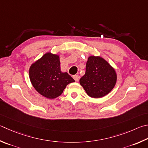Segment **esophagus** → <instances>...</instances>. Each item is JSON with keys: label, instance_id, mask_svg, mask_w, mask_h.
<instances>
[{"label": "esophagus", "instance_id": "1", "mask_svg": "<svg viewBox=\"0 0 148 148\" xmlns=\"http://www.w3.org/2000/svg\"><path fill=\"white\" fill-rule=\"evenodd\" d=\"M73 78L74 79L75 81H76V82H77L79 81V76H77V75H75V76H73Z\"/></svg>", "mask_w": 148, "mask_h": 148}]
</instances>
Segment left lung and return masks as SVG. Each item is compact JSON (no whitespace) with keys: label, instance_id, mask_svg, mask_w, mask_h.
<instances>
[{"label":"left lung","instance_id":"1","mask_svg":"<svg viewBox=\"0 0 148 148\" xmlns=\"http://www.w3.org/2000/svg\"><path fill=\"white\" fill-rule=\"evenodd\" d=\"M85 71L79 83L90 97H103L108 95L116 85V71L100 56H89L86 63Z\"/></svg>","mask_w":148,"mask_h":148}]
</instances>
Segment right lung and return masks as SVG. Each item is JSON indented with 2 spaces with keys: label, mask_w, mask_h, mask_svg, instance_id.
<instances>
[{
  "label": "right lung",
  "mask_w": 148,
  "mask_h": 148,
  "mask_svg": "<svg viewBox=\"0 0 148 148\" xmlns=\"http://www.w3.org/2000/svg\"><path fill=\"white\" fill-rule=\"evenodd\" d=\"M60 56L48 52L32 64L29 77L37 92L48 99H54L63 93L66 85L74 82L67 72L61 71Z\"/></svg>",
  "instance_id": "add662e5"
}]
</instances>
